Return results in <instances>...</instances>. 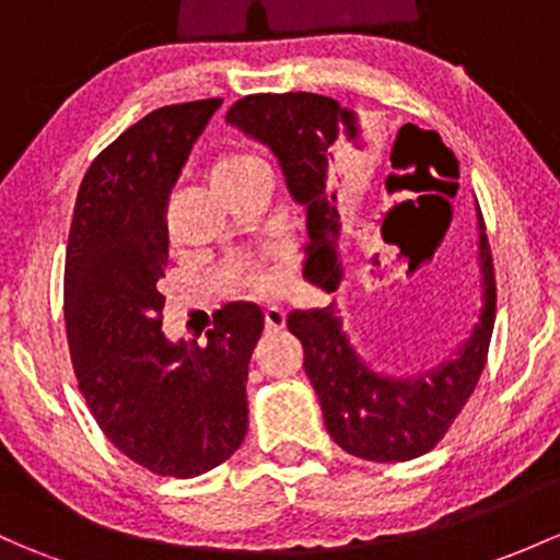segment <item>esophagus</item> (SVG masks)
Segmentation results:
<instances>
[{
  "label": "esophagus",
  "instance_id": "obj_1",
  "mask_svg": "<svg viewBox=\"0 0 560 560\" xmlns=\"http://www.w3.org/2000/svg\"><path fill=\"white\" fill-rule=\"evenodd\" d=\"M287 322V311L279 308V305H268L265 308V325H268V329H281L284 327Z\"/></svg>",
  "mask_w": 560,
  "mask_h": 560
}]
</instances>
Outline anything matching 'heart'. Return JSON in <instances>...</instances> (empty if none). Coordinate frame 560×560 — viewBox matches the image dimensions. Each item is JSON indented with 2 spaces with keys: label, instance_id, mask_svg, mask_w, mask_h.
<instances>
[{
  "label": "heart",
  "instance_id": "b5f03b06",
  "mask_svg": "<svg viewBox=\"0 0 560 560\" xmlns=\"http://www.w3.org/2000/svg\"><path fill=\"white\" fill-rule=\"evenodd\" d=\"M257 168H265V166L255 155H249V152H231V155H222L220 161L211 166L209 179L211 185H214V190H222V187L233 185V182H238L241 176L257 172ZM260 281L262 284H270L268 276H262Z\"/></svg>",
  "mask_w": 560,
  "mask_h": 560
}]
</instances>
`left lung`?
<instances>
[{
  "mask_svg": "<svg viewBox=\"0 0 560 560\" xmlns=\"http://www.w3.org/2000/svg\"><path fill=\"white\" fill-rule=\"evenodd\" d=\"M228 122L276 155L287 190L305 209L303 279L338 292L343 281L338 150L346 144L368 150L370 144L357 112L319 93H260L235 102ZM405 128H399L394 150ZM434 139L432 152L453 176L456 196L458 163L438 133ZM478 268L480 305L467 338L451 357L416 375H386L370 368L351 346L335 303L287 316V327L303 343V368L319 397L329 438L346 453L368 462H410L443 440L478 386L497 319V279L480 209Z\"/></svg>",
  "mask_w": 560,
  "mask_h": 560,
  "instance_id": "8db88e82",
  "label": "left lung"
}]
</instances>
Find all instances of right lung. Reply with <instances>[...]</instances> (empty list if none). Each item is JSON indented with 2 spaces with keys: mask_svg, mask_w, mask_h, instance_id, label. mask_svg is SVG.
Wrapping results in <instances>:
<instances>
[{
  "mask_svg": "<svg viewBox=\"0 0 560 560\" xmlns=\"http://www.w3.org/2000/svg\"><path fill=\"white\" fill-rule=\"evenodd\" d=\"M222 98L141 117L91 163L74 203L63 316L82 397L117 451L155 475L196 478L231 458L249 429L246 378L265 316L217 311L203 343L163 335L166 206Z\"/></svg>",
  "mask_w": 560,
  "mask_h": 560,
  "instance_id": "obj_1",
  "label": "right lung"
}]
</instances>
